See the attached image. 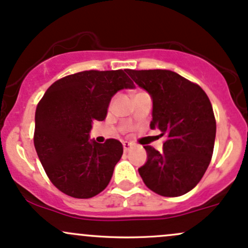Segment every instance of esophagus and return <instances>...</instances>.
I'll list each match as a JSON object with an SVG mask.
<instances>
[{
    "mask_svg": "<svg viewBox=\"0 0 248 248\" xmlns=\"http://www.w3.org/2000/svg\"><path fill=\"white\" fill-rule=\"evenodd\" d=\"M123 148H124L125 153H127V151H130L132 149V144H131V143H129V142H124L123 143Z\"/></svg>",
    "mask_w": 248,
    "mask_h": 248,
    "instance_id": "esophagus-1",
    "label": "esophagus"
}]
</instances>
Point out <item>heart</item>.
I'll use <instances>...</instances> for the list:
<instances>
[{"label":"heart","instance_id":"heart-1","mask_svg":"<svg viewBox=\"0 0 248 248\" xmlns=\"http://www.w3.org/2000/svg\"><path fill=\"white\" fill-rule=\"evenodd\" d=\"M137 93H140V92H137ZM137 93H136V94H137Z\"/></svg>","mask_w":248,"mask_h":248}]
</instances>
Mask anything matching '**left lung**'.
<instances>
[{
    "mask_svg": "<svg viewBox=\"0 0 248 248\" xmlns=\"http://www.w3.org/2000/svg\"><path fill=\"white\" fill-rule=\"evenodd\" d=\"M153 98L150 127L166 136L163 151L144 145L148 161L138 169L150 190L167 198L188 193L201 181L214 149L217 122L206 92L168 70H127Z\"/></svg>",
    "mask_w": 248,
    "mask_h": 248,
    "instance_id": "8db88e82",
    "label": "left lung"
}]
</instances>
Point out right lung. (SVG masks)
<instances>
[{
  "mask_svg": "<svg viewBox=\"0 0 248 248\" xmlns=\"http://www.w3.org/2000/svg\"><path fill=\"white\" fill-rule=\"evenodd\" d=\"M125 70L82 71L48 87L35 111L34 146L50 182L66 195L90 199L108 187L123 155L119 140L90 142L94 121H104L114 93L132 89Z\"/></svg>",
  "mask_w": 248,
  "mask_h": 248,
  "instance_id": "1",
  "label": "right lung"
}]
</instances>
